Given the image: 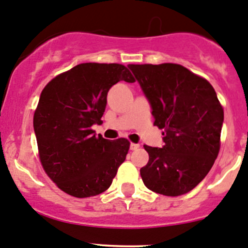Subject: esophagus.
Segmentation results:
<instances>
[{
  "instance_id": "1",
  "label": "esophagus",
  "mask_w": 248,
  "mask_h": 248,
  "mask_svg": "<svg viewBox=\"0 0 248 248\" xmlns=\"http://www.w3.org/2000/svg\"><path fill=\"white\" fill-rule=\"evenodd\" d=\"M139 148H140L139 143H131V144H130V149L131 150H137Z\"/></svg>"
}]
</instances>
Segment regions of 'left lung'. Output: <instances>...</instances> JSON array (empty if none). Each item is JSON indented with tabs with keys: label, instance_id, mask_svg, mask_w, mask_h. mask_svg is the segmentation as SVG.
Masks as SVG:
<instances>
[{
	"label": "left lung",
	"instance_id": "obj_1",
	"mask_svg": "<svg viewBox=\"0 0 248 248\" xmlns=\"http://www.w3.org/2000/svg\"><path fill=\"white\" fill-rule=\"evenodd\" d=\"M163 129L162 148L144 145V185L160 195H184L213 167L219 152L223 108L213 86L180 64H129Z\"/></svg>",
	"mask_w": 248,
	"mask_h": 248
}]
</instances>
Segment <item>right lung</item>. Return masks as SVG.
Segmentation results:
<instances>
[{
	"label": "right lung",
	"instance_id": "1",
	"mask_svg": "<svg viewBox=\"0 0 248 248\" xmlns=\"http://www.w3.org/2000/svg\"><path fill=\"white\" fill-rule=\"evenodd\" d=\"M119 81L135 82L124 65L82 63L52 78L40 94L33 117L40 162L73 197L106 191L129 152L127 140L109 141L92 130L103 123L107 93Z\"/></svg>",
	"mask_w": 248,
	"mask_h": 248
}]
</instances>
